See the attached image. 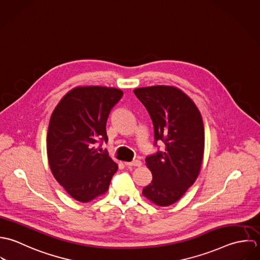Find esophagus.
I'll return each instance as SVG.
<instances>
[{"label":"esophagus","instance_id":"1","mask_svg":"<svg viewBox=\"0 0 260 260\" xmlns=\"http://www.w3.org/2000/svg\"><path fill=\"white\" fill-rule=\"evenodd\" d=\"M124 165L127 167H141L142 166V161L139 159L133 160V161H124Z\"/></svg>","mask_w":260,"mask_h":260}]
</instances>
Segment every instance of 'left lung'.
<instances>
[{"mask_svg": "<svg viewBox=\"0 0 260 260\" xmlns=\"http://www.w3.org/2000/svg\"><path fill=\"white\" fill-rule=\"evenodd\" d=\"M154 124L155 145L161 141L164 152L147 156L153 174L143 195L157 206L176 203L195 183L201 170L205 133L201 113L181 89L169 85L136 88Z\"/></svg>", "mask_w": 260, "mask_h": 260, "instance_id": "left-lung-1", "label": "left lung"}]
</instances>
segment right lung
<instances>
[{
    "mask_svg": "<svg viewBox=\"0 0 260 260\" xmlns=\"http://www.w3.org/2000/svg\"><path fill=\"white\" fill-rule=\"evenodd\" d=\"M122 94L113 87L77 86L53 110L47 133L49 166L57 182L79 202L105 194L118 169L107 151L100 153L98 144L108 141L107 117Z\"/></svg>",
    "mask_w": 260,
    "mask_h": 260,
    "instance_id": "obj_1",
    "label": "right lung"
}]
</instances>
